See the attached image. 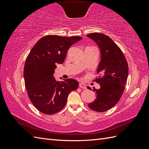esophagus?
<instances>
[{
	"label": "esophagus",
	"mask_w": 149,
	"mask_h": 149,
	"mask_svg": "<svg viewBox=\"0 0 149 149\" xmlns=\"http://www.w3.org/2000/svg\"><path fill=\"white\" fill-rule=\"evenodd\" d=\"M79 86L81 88L86 89V84H84V83H80L79 84Z\"/></svg>",
	"instance_id": "34e87169"
}]
</instances>
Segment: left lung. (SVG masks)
I'll return each instance as SVG.
<instances>
[{
    "instance_id": "1",
    "label": "left lung",
    "mask_w": 149,
    "mask_h": 149,
    "mask_svg": "<svg viewBox=\"0 0 149 149\" xmlns=\"http://www.w3.org/2000/svg\"><path fill=\"white\" fill-rule=\"evenodd\" d=\"M86 36L97 44L101 54L97 70L98 76L94 80L101 88H93L96 99L88 106L93 111L102 112L114 107L123 95L127 79L128 64L123 52L109 37L99 33Z\"/></svg>"
}]
</instances>
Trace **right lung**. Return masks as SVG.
<instances>
[{
	"instance_id": "obj_1",
	"label": "right lung",
	"mask_w": 149,
	"mask_h": 149,
	"mask_svg": "<svg viewBox=\"0 0 149 149\" xmlns=\"http://www.w3.org/2000/svg\"><path fill=\"white\" fill-rule=\"evenodd\" d=\"M81 37L49 35L40 38L31 48L24 66L25 86L33 105L43 114L51 115L66 105L68 94L79 83L68 78L57 81L53 73L58 64H63L69 48Z\"/></svg>"
}]
</instances>
